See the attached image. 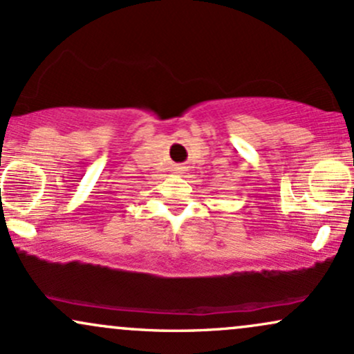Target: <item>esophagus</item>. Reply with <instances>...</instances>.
I'll use <instances>...</instances> for the list:
<instances>
[{"label":"esophagus","mask_w":354,"mask_h":354,"mask_svg":"<svg viewBox=\"0 0 354 354\" xmlns=\"http://www.w3.org/2000/svg\"><path fill=\"white\" fill-rule=\"evenodd\" d=\"M177 174H184V167H177Z\"/></svg>","instance_id":"esophagus-1"}]
</instances>
